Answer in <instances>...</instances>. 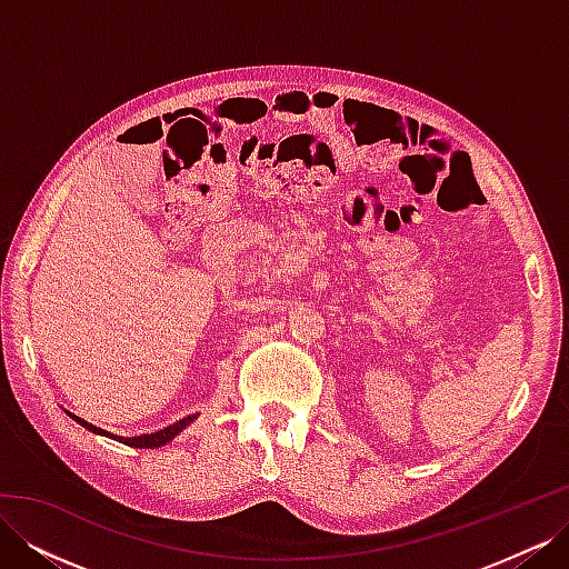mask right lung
<instances>
[{
  "instance_id": "add662e5",
  "label": "right lung",
  "mask_w": 569,
  "mask_h": 569,
  "mask_svg": "<svg viewBox=\"0 0 569 569\" xmlns=\"http://www.w3.org/2000/svg\"><path fill=\"white\" fill-rule=\"evenodd\" d=\"M71 418H76V416H71ZM82 427H88L90 432H94V435H107V437H111V439H116V441H120V443H126V446H134V449H157V446H163V443H168L170 439H173L178 432H182V429L194 420V416H189V418H184V420H180V422H176V425H170V427H166V429H161V432H153V435H142V437H130V439H123V437H116V435H109V432H104V429H99V427H94V425H90V422H84V420H80V418H76Z\"/></svg>"
}]
</instances>
